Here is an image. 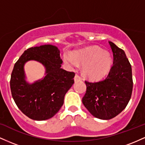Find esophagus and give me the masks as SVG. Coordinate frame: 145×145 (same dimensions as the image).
I'll use <instances>...</instances> for the list:
<instances>
[{
  "mask_svg": "<svg viewBox=\"0 0 145 145\" xmlns=\"http://www.w3.org/2000/svg\"><path fill=\"white\" fill-rule=\"evenodd\" d=\"M82 78L80 77V76H79V75H78V74H76V76H75V77H74V81L75 82H78V81H80V80H82Z\"/></svg>",
  "mask_w": 145,
  "mask_h": 145,
  "instance_id": "esophagus-1",
  "label": "esophagus"
}]
</instances>
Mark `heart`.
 Returning <instances> with one entry per match:
<instances>
[{
    "label": "heart",
    "mask_w": 145,
    "mask_h": 145,
    "mask_svg": "<svg viewBox=\"0 0 145 145\" xmlns=\"http://www.w3.org/2000/svg\"><path fill=\"white\" fill-rule=\"evenodd\" d=\"M65 63L70 68L77 67L83 64L82 69L87 77L99 79L108 73L112 65V58L108 51L98 46H91L76 51L74 54L65 53Z\"/></svg>",
    "instance_id": "heart-1"
}]
</instances>
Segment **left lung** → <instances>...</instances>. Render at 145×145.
<instances>
[{
    "label": "left lung",
    "mask_w": 145,
    "mask_h": 145,
    "mask_svg": "<svg viewBox=\"0 0 145 145\" xmlns=\"http://www.w3.org/2000/svg\"><path fill=\"white\" fill-rule=\"evenodd\" d=\"M113 53V65L105 79L85 81L86 91L82 104L95 117L108 120L125 108L133 89L131 66L125 53L108 41Z\"/></svg>",
    "instance_id": "obj_1"
}]
</instances>
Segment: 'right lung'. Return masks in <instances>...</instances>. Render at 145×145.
<instances>
[{"label":"right lung","mask_w":145,"mask_h":145,"mask_svg":"<svg viewBox=\"0 0 145 145\" xmlns=\"http://www.w3.org/2000/svg\"><path fill=\"white\" fill-rule=\"evenodd\" d=\"M29 60L38 61L46 69V76L33 83L25 80L24 67ZM62 63L60 50L50 44L29 48L15 63L10 80L11 95L18 108L30 119L47 120L63 106L75 74L63 69Z\"/></svg>","instance_id":"obj_1"}]
</instances>
